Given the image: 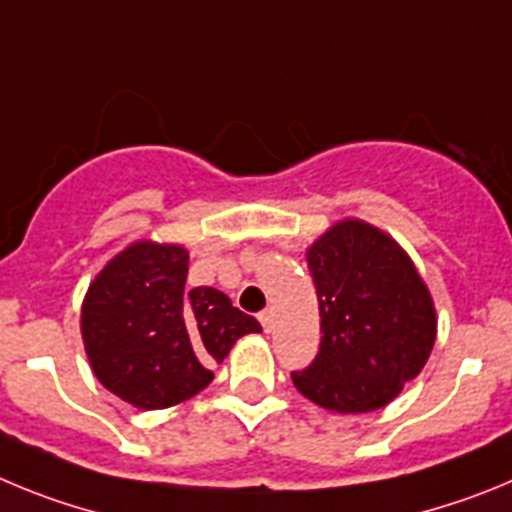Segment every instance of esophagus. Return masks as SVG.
Here are the masks:
<instances>
[{"instance_id": "1", "label": "esophagus", "mask_w": 512, "mask_h": 512, "mask_svg": "<svg viewBox=\"0 0 512 512\" xmlns=\"http://www.w3.org/2000/svg\"><path fill=\"white\" fill-rule=\"evenodd\" d=\"M259 320H261V325H264L266 333H269V330H271V320H274V312H271V310L259 312Z\"/></svg>"}]
</instances>
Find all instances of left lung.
<instances>
[{"instance_id":"left-lung-1","label":"left lung","mask_w":512,"mask_h":512,"mask_svg":"<svg viewBox=\"0 0 512 512\" xmlns=\"http://www.w3.org/2000/svg\"><path fill=\"white\" fill-rule=\"evenodd\" d=\"M320 302V351L292 372L297 390L333 413H372L415 379L436 341L431 292L395 238L343 220L307 248Z\"/></svg>"}]
</instances>
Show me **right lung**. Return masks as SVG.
Instances as JSON below:
<instances>
[{
  "mask_svg": "<svg viewBox=\"0 0 512 512\" xmlns=\"http://www.w3.org/2000/svg\"><path fill=\"white\" fill-rule=\"evenodd\" d=\"M189 253L138 241L97 274L81 305V338L99 382L140 410L171 408L205 390L212 364L259 320L220 289H184Z\"/></svg>",
  "mask_w": 512,
  "mask_h": 512,
  "instance_id": "add662e5",
  "label": "right lung"
}]
</instances>
